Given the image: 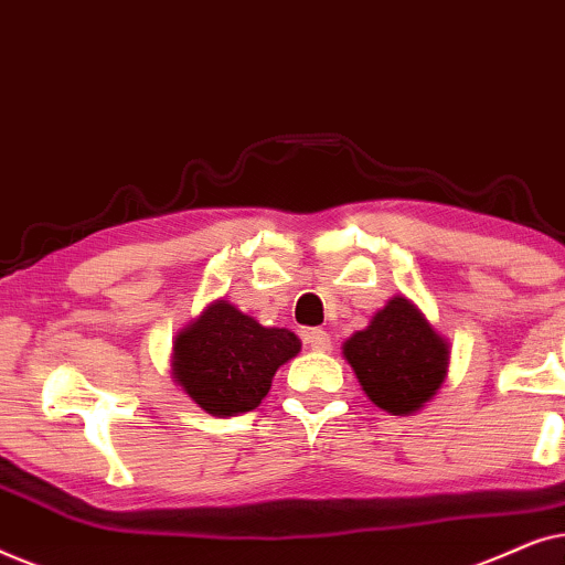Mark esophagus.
Returning a JSON list of instances; mask_svg holds the SVG:
<instances>
[{"label":"esophagus","instance_id":"esophagus-1","mask_svg":"<svg viewBox=\"0 0 565 565\" xmlns=\"http://www.w3.org/2000/svg\"><path fill=\"white\" fill-rule=\"evenodd\" d=\"M303 342L311 347L313 352H327L331 347V337L323 329H306L303 331Z\"/></svg>","mask_w":565,"mask_h":565}]
</instances>
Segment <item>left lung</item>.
<instances>
[{
  "label": "left lung",
  "mask_w": 565,
  "mask_h": 565,
  "mask_svg": "<svg viewBox=\"0 0 565 565\" xmlns=\"http://www.w3.org/2000/svg\"><path fill=\"white\" fill-rule=\"evenodd\" d=\"M342 350L367 398L393 416L419 412L445 383L450 362L447 339L404 296L391 298Z\"/></svg>",
  "instance_id": "8db88e82"
}]
</instances>
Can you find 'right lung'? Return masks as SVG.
I'll return each instance as SVG.
<instances>
[{
    "mask_svg": "<svg viewBox=\"0 0 565 565\" xmlns=\"http://www.w3.org/2000/svg\"><path fill=\"white\" fill-rule=\"evenodd\" d=\"M298 352L290 329L262 327L228 300H215L174 337L172 375L205 414L223 419L257 408L277 367Z\"/></svg>",
    "mask_w": 565,
    "mask_h": 565,
    "instance_id": "obj_1",
    "label": "right lung"
}]
</instances>
